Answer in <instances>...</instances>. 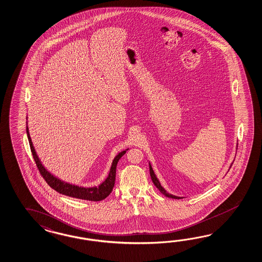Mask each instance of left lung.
Here are the masks:
<instances>
[{"label": "left lung", "mask_w": 262, "mask_h": 262, "mask_svg": "<svg viewBox=\"0 0 262 262\" xmlns=\"http://www.w3.org/2000/svg\"><path fill=\"white\" fill-rule=\"evenodd\" d=\"M232 165H233V163L231 164V166H230V168L232 167ZM149 174H150V178H151V180H152V182H154V184L156 185V188L159 190V191L162 192L163 194L165 195V196H167V198H174V199H180V196H177V195H173V194H170L169 192H167V191L163 188L161 184H160V182H159V180H158V178L156 177V173H155V171L152 170V167H151V165H150V163L149 162Z\"/></svg>", "instance_id": "left-lung-1"}]
</instances>
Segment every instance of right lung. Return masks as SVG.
<instances>
[{"label":"right lung","mask_w":262,"mask_h":262,"mask_svg":"<svg viewBox=\"0 0 262 262\" xmlns=\"http://www.w3.org/2000/svg\"><path fill=\"white\" fill-rule=\"evenodd\" d=\"M27 120H28V117H27ZM27 135H28L29 146H30V149H31L33 158L35 160L36 165L40 170L42 177H43V179L47 181V183L50 185L52 189H54L55 191H58L59 193H62V194L71 196V198L90 200V201H101V200L105 199L110 195V193L113 191L114 183H115V174H116L117 163L119 161L121 157L124 156L128 149H126L122 150L113 158L108 174L102 183H100L98 186H93V187H82V186L64 182V180L60 179L59 177H55L54 174H52L50 172V170L46 169V167L42 165L40 158L38 157L37 154H36L34 146L32 144L30 135H29L28 122H27Z\"/></svg>","instance_id":"add662e5"}]
</instances>
